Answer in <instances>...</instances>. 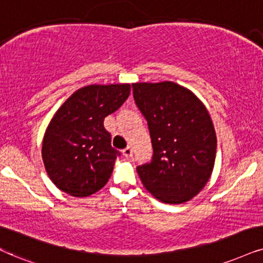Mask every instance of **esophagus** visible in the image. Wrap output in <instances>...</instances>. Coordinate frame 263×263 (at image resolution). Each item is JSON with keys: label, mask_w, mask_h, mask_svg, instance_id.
<instances>
[{"label": "esophagus", "mask_w": 263, "mask_h": 263, "mask_svg": "<svg viewBox=\"0 0 263 263\" xmlns=\"http://www.w3.org/2000/svg\"><path fill=\"white\" fill-rule=\"evenodd\" d=\"M122 154H124L126 158H131V156H132V149H131V147L125 148L124 151H122Z\"/></svg>", "instance_id": "esophagus-1"}]
</instances>
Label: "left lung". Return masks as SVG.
Returning a JSON list of instances; mask_svg holds the SVG:
<instances>
[{"instance_id":"1","label":"left lung","mask_w":263,"mask_h":263,"mask_svg":"<svg viewBox=\"0 0 263 263\" xmlns=\"http://www.w3.org/2000/svg\"><path fill=\"white\" fill-rule=\"evenodd\" d=\"M148 121L151 164L138 166L143 185L166 204H183L201 192L214 171L217 138L211 116L191 89L172 81L132 84Z\"/></svg>"}]
</instances>
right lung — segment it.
Here are the masks:
<instances>
[{
	"label": "right lung",
	"instance_id": "1",
	"mask_svg": "<svg viewBox=\"0 0 263 263\" xmlns=\"http://www.w3.org/2000/svg\"><path fill=\"white\" fill-rule=\"evenodd\" d=\"M131 85H89L61 105L46 128L42 160L55 187L71 197L95 194L110 178L118 151L104 119L128 98Z\"/></svg>",
	"mask_w": 263,
	"mask_h": 263
}]
</instances>
